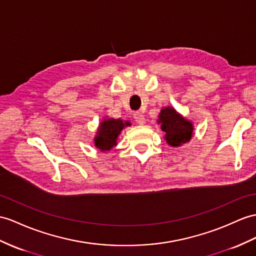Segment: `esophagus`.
<instances>
[{
    "mask_svg": "<svg viewBox=\"0 0 256 256\" xmlns=\"http://www.w3.org/2000/svg\"><path fill=\"white\" fill-rule=\"evenodd\" d=\"M134 120L138 122L139 124H146V117L143 115L141 112H136L134 115Z\"/></svg>",
    "mask_w": 256,
    "mask_h": 256,
    "instance_id": "34e87169",
    "label": "esophagus"
}]
</instances>
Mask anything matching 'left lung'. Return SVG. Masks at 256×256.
<instances>
[{"instance_id":"8db88e82","label":"left lung","mask_w":256,"mask_h":256,"mask_svg":"<svg viewBox=\"0 0 256 256\" xmlns=\"http://www.w3.org/2000/svg\"><path fill=\"white\" fill-rule=\"evenodd\" d=\"M156 122L160 124V129L165 132L164 139L166 143L172 148L186 144L193 136V122L178 113L172 106L162 108Z\"/></svg>"}]
</instances>
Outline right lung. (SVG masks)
Here are the masks:
<instances>
[{
	"instance_id": "1",
	"label": "right lung",
	"mask_w": 256,
	"mask_h": 256,
	"mask_svg": "<svg viewBox=\"0 0 256 256\" xmlns=\"http://www.w3.org/2000/svg\"><path fill=\"white\" fill-rule=\"evenodd\" d=\"M132 126L129 120H122L120 118L115 120L106 116L100 122L94 136V146L100 151H110L117 146V139L124 127Z\"/></svg>"
}]
</instances>
